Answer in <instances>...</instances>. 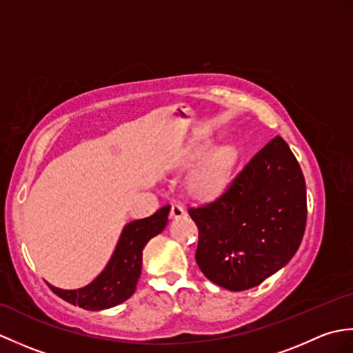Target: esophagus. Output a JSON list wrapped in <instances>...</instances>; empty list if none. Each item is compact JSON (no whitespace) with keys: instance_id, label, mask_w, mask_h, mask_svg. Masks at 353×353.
Masks as SVG:
<instances>
[{"instance_id":"34e87169","label":"esophagus","mask_w":353,"mask_h":353,"mask_svg":"<svg viewBox=\"0 0 353 353\" xmlns=\"http://www.w3.org/2000/svg\"><path fill=\"white\" fill-rule=\"evenodd\" d=\"M170 215L172 216V219H181V216L185 215V209L181 203H172L171 205V211H170Z\"/></svg>"}]
</instances>
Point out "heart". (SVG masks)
Returning <instances> with one entry per match:
<instances>
[{
    "mask_svg": "<svg viewBox=\"0 0 353 353\" xmlns=\"http://www.w3.org/2000/svg\"><path fill=\"white\" fill-rule=\"evenodd\" d=\"M234 162V150L229 145H221L211 150L199 168L191 176V188L199 194H211L216 191L226 181L229 170Z\"/></svg>",
    "mask_w": 353,
    "mask_h": 353,
    "instance_id": "obj_1",
    "label": "heart"
}]
</instances>
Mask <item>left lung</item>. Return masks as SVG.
I'll list each match as a JSON object with an SVG mask.
<instances>
[{"instance_id":"left-lung-1","label":"left lung","mask_w":353,"mask_h":353,"mask_svg":"<svg viewBox=\"0 0 353 353\" xmlns=\"http://www.w3.org/2000/svg\"><path fill=\"white\" fill-rule=\"evenodd\" d=\"M188 212L199 228L196 262L201 273L230 291L256 287L302 243L308 209L301 165L276 137L219 196Z\"/></svg>"}]
</instances>
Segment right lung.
<instances>
[{
	"label": "right lung",
	"mask_w": 353,
	"mask_h": 353,
	"mask_svg": "<svg viewBox=\"0 0 353 353\" xmlns=\"http://www.w3.org/2000/svg\"><path fill=\"white\" fill-rule=\"evenodd\" d=\"M168 212L170 205L157 209L153 215L145 219L127 224L109 264L85 288L61 290L51 285L48 287L63 301L89 311L108 310L123 303L137 290L142 267V249L167 226Z\"/></svg>",
	"instance_id": "right-lung-1"
}]
</instances>
